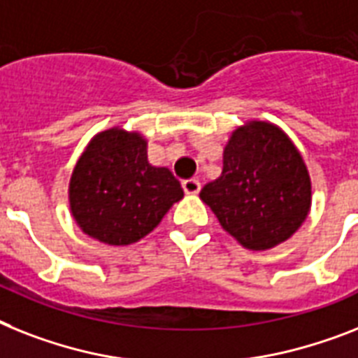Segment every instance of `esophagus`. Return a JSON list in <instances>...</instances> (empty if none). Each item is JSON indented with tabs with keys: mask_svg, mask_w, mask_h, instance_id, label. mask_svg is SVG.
I'll list each match as a JSON object with an SVG mask.
<instances>
[{
	"mask_svg": "<svg viewBox=\"0 0 358 358\" xmlns=\"http://www.w3.org/2000/svg\"><path fill=\"white\" fill-rule=\"evenodd\" d=\"M182 190L188 194V196H196L201 190V182L197 179H185L182 181Z\"/></svg>",
	"mask_w": 358,
	"mask_h": 358,
	"instance_id": "1",
	"label": "esophagus"
}]
</instances>
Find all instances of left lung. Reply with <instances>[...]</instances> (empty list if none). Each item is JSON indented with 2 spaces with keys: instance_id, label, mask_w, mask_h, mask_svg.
I'll return each mask as SVG.
<instances>
[{
  "instance_id": "8db88e82",
  "label": "left lung",
  "mask_w": 358,
  "mask_h": 358,
  "mask_svg": "<svg viewBox=\"0 0 358 358\" xmlns=\"http://www.w3.org/2000/svg\"><path fill=\"white\" fill-rule=\"evenodd\" d=\"M199 197L245 249L287 241L311 208V177L289 135L276 124L249 120L223 152V172Z\"/></svg>"
}]
</instances>
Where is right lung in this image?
<instances>
[{
  "mask_svg": "<svg viewBox=\"0 0 358 358\" xmlns=\"http://www.w3.org/2000/svg\"><path fill=\"white\" fill-rule=\"evenodd\" d=\"M185 192L168 168L152 166L138 131L96 133L76 162L69 206L76 225L106 245H131L161 223Z\"/></svg>",
  "mask_w": 358,
  "mask_h": 358,
  "instance_id": "obj_1",
  "label": "right lung"
}]
</instances>
